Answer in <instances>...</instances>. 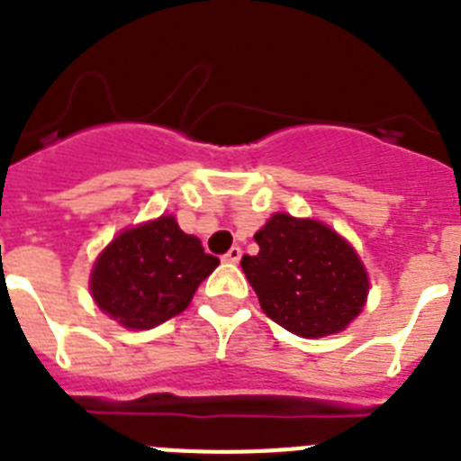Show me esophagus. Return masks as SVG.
Returning a JSON list of instances; mask_svg holds the SVG:
<instances>
[{"instance_id": "1", "label": "esophagus", "mask_w": 461, "mask_h": 461, "mask_svg": "<svg viewBox=\"0 0 461 461\" xmlns=\"http://www.w3.org/2000/svg\"><path fill=\"white\" fill-rule=\"evenodd\" d=\"M222 260L224 262H239L241 260V249H239V246H231V249L222 255Z\"/></svg>"}]
</instances>
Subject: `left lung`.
Instances as JSON below:
<instances>
[{
	"label": "left lung",
	"mask_w": 461,
	"mask_h": 461,
	"mask_svg": "<svg viewBox=\"0 0 461 461\" xmlns=\"http://www.w3.org/2000/svg\"><path fill=\"white\" fill-rule=\"evenodd\" d=\"M258 255L241 267L260 307L300 338H323L347 328L368 297V274L349 243L316 220L276 212L255 234Z\"/></svg>",
	"instance_id": "1"
}]
</instances>
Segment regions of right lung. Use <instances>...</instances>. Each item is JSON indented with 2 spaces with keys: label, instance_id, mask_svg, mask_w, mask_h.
Segmentation results:
<instances>
[{
  "label": "right lung",
  "instance_id": "add662e5",
  "mask_svg": "<svg viewBox=\"0 0 461 461\" xmlns=\"http://www.w3.org/2000/svg\"><path fill=\"white\" fill-rule=\"evenodd\" d=\"M220 265L185 234L173 215L122 231L91 274L93 300L126 328L147 330L185 312L199 284Z\"/></svg>",
  "mask_w": 461,
  "mask_h": 461
}]
</instances>
